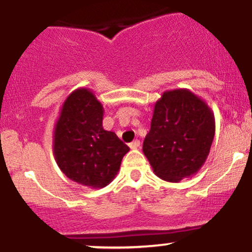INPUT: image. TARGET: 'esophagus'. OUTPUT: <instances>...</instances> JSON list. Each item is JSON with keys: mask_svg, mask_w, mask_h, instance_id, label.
Masks as SVG:
<instances>
[{"mask_svg": "<svg viewBox=\"0 0 252 252\" xmlns=\"http://www.w3.org/2000/svg\"><path fill=\"white\" fill-rule=\"evenodd\" d=\"M139 147H140V142L138 139L133 140V142H132V143H129V148H131V149H137V148H139Z\"/></svg>", "mask_w": 252, "mask_h": 252, "instance_id": "34e87169", "label": "esophagus"}]
</instances>
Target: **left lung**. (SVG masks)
Returning a JSON list of instances; mask_svg holds the SVG:
<instances>
[{"mask_svg":"<svg viewBox=\"0 0 252 252\" xmlns=\"http://www.w3.org/2000/svg\"><path fill=\"white\" fill-rule=\"evenodd\" d=\"M214 134L215 119L203 99L186 89L166 91L154 108L143 153L158 177L179 183L204 164Z\"/></svg>","mask_w":252,"mask_h":252,"instance_id":"obj_1","label":"left lung"}]
</instances>
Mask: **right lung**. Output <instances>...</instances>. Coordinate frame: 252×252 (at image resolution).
Here are the masks:
<instances>
[{
  "instance_id": "add662e5",
  "label": "right lung",
  "mask_w": 252,
  "mask_h": 252,
  "mask_svg": "<svg viewBox=\"0 0 252 252\" xmlns=\"http://www.w3.org/2000/svg\"><path fill=\"white\" fill-rule=\"evenodd\" d=\"M103 107L89 89H77L63 102L54 131V155L64 175L101 189L115 178L129 148L102 126Z\"/></svg>"
}]
</instances>
